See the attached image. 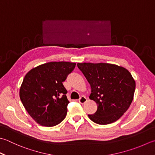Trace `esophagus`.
I'll return each instance as SVG.
<instances>
[{
  "mask_svg": "<svg viewBox=\"0 0 155 155\" xmlns=\"http://www.w3.org/2000/svg\"><path fill=\"white\" fill-rule=\"evenodd\" d=\"M78 101H79L80 104H85V103L87 101V98L85 97L84 96H82L81 97L78 99Z\"/></svg>",
  "mask_w": 155,
  "mask_h": 155,
  "instance_id": "obj_1",
  "label": "esophagus"
}]
</instances>
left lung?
Wrapping results in <instances>:
<instances>
[{"instance_id": "8db88e82", "label": "left lung", "mask_w": 155, "mask_h": 155, "mask_svg": "<svg viewBox=\"0 0 155 155\" xmlns=\"http://www.w3.org/2000/svg\"><path fill=\"white\" fill-rule=\"evenodd\" d=\"M91 86L89 99L97 110L88 115L91 120L101 125L116 122L131 105L136 83L130 72L122 66L109 63H78Z\"/></svg>"}]
</instances>
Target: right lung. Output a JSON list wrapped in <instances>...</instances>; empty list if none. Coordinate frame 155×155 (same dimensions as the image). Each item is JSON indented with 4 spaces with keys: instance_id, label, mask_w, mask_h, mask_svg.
Instances as JSON below:
<instances>
[{
    "instance_id": "obj_1",
    "label": "right lung",
    "mask_w": 155,
    "mask_h": 155,
    "mask_svg": "<svg viewBox=\"0 0 155 155\" xmlns=\"http://www.w3.org/2000/svg\"><path fill=\"white\" fill-rule=\"evenodd\" d=\"M75 65V62H50L25 74L20 87V99L29 116L41 126H55L65 118L69 101L62 82Z\"/></svg>"
}]
</instances>
